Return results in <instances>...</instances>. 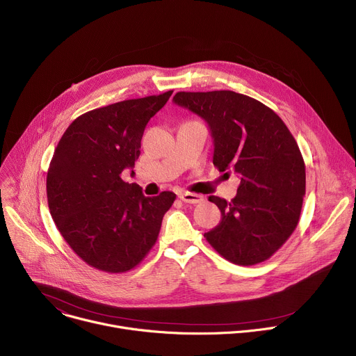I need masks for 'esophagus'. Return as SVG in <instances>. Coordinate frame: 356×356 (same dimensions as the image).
Here are the masks:
<instances>
[{"label": "esophagus", "mask_w": 356, "mask_h": 356, "mask_svg": "<svg viewBox=\"0 0 356 356\" xmlns=\"http://www.w3.org/2000/svg\"><path fill=\"white\" fill-rule=\"evenodd\" d=\"M179 198L184 202H188V204H198V202L202 201V195L195 193H188V191H180Z\"/></svg>", "instance_id": "esophagus-1"}]
</instances>
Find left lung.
<instances>
[{
	"label": "left lung",
	"instance_id": "obj_1",
	"mask_svg": "<svg viewBox=\"0 0 356 356\" xmlns=\"http://www.w3.org/2000/svg\"><path fill=\"white\" fill-rule=\"evenodd\" d=\"M173 101L207 122L214 166L241 176L229 202L210 195L221 221L206 239L235 265L269 259L296 229L306 194V166L296 139L275 111L235 91H180Z\"/></svg>",
	"mask_w": 356,
	"mask_h": 356
}]
</instances>
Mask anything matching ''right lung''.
Masks as SVG:
<instances>
[{
  "instance_id": "right-lung-1",
  "label": "right lung",
  "mask_w": 356,
  "mask_h": 356,
  "mask_svg": "<svg viewBox=\"0 0 356 356\" xmlns=\"http://www.w3.org/2000/svg\"><path fill=\"white\" fill-rule=\"evenodd\" d=\"M172 92L88 111L55 149L46 177L50 216L76 255L98 270L135 268L155 245L176 198L172 191L145 197L142 187L121 176L135 166L145 127Z\"/></svg>"
}]
</instances>
